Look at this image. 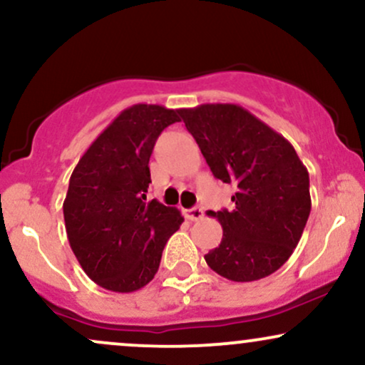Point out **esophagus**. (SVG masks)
I'll return each instance as SVG.
<instances>
[{"label": "esophagus", "mask_w": 365, "mask_h": 365, "mask_svg": "<svg viewBox=\"0 0 365 365\" xmlns=\"http://www.w3.org/2000/svg\"><path fill=\"white\" fill-rule=\"evenodd\" d=\"M204 216V211L200 207H192V209H187L185 211V217L187 220H190V221H199L200 217Z\"/></svg>", "instance_id": "esophagus-1"}]
</instances>
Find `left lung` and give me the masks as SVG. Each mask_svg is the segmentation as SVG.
Wrapping results in <instances>:
<instances>
[{
	"mask_svg": "<svg viewBox=\"0 0 365 365\" xmlns=\"http://www.w3.org/2000/svg\"><path fill=\"white\" fill-rule=\"evenodd\" d=\"M212 175L237 188L233 211L212 212L223 228L207 266L232 282L278 271L302 237L309 212V171L293 145L238 104L178 110Z\"/></svg>",
	"mask_w": 365,
	"mask_h": 365,
	"instance_id": "1",
	"label": "left lung"
}]
</instances>
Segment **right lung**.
Listing matches in <instances>:
<instances>
[{
  "label": "right lung",
  "mask_w": 365,
  "mask_h": 365,
  "mask_svg": "<svg viewBox=\"0 0 365 365\" xmlns=\"http://www.w3.org/2000/svg\"><path fill=\"white\" fill-rule=\"evenodd\" d=\"M175 121L178 110L133 104L99 133L70 177L63 202L70 247L86 274L110 292L145 287L183 221L178 209L145 195L154 144Z\"/></svg>",
  "instance_id": "obj_1"
}]
</instances>
